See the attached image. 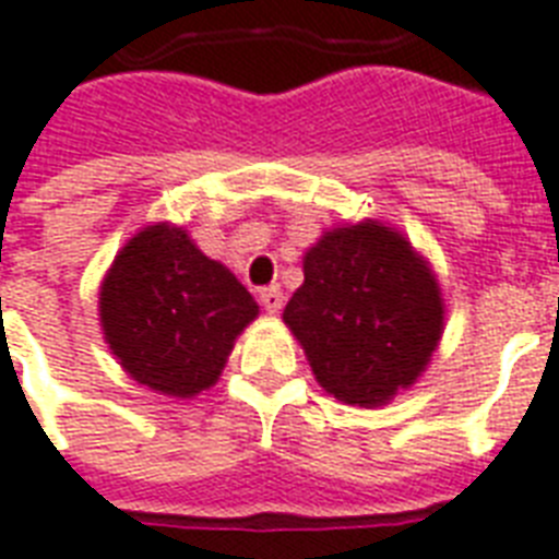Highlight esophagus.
Segmentation results:
<instances>
[{"label":"esophagus","mask_w":559,"mask_h":559,"mask_svg":"<svg viewBox=\"0 0 559 559\" xmlns=\"http://www.w3.org/2000/svg\"><path fill=\"white\" fill-rule=\"evenodd\" d=\"M261 305L266 313H281V307H284V293L278 287H263L261 289Z\"/></svg>","instance_id":"obj_1"}]
</instances>
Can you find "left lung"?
I'll list each match as a JSON object with an SVG mask.
<instances>
[{
    "mask_svg": "<svg viewBox=\"0 0 559 559\" xmlns=\"http://www.w3.org/2000/svg\"><path fill=\"white\" fill-rule=\"evenodd\" d=\"M443 316L432 263L380 219L322 231L305 252V284L284 307L316 382L362 408L415 385L438 350Z\"/></svg>",
    "mask_w": 559,
    "mask_h": 559,
    "instance_id": "8db88e82",
    "label": "left lung"
}]
</instances>
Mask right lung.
Listing matches in <instances>:
<instances>
[{
	"label": "right lung",
	"mask_w": 559,
	"mask_h": 559,
	"mask_svg": "<svg viewBox=\"0 0 559 559\" xmlns=\"http://www.w3.org/2000/svg\"><path fill=\"white\" fill-rule=\"evenodd\" d=\"M258 313L235 272L174 223L135 231L98 293L100 331L118 366L165 397L209 391Z\"/></svg>",
	"instance_id": "add662e5"
}]
</instances>
